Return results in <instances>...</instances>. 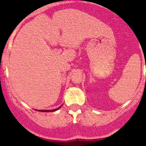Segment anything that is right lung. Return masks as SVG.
Here are the masks:
<instances>
[{"instance_id":"obj_1","label":"right lung","mask_w":146,"mask_h":146,"mask_svg":"<svg viewBox=\"0 0 146 146\" xmlns=\"http://www.w3.org/2000/svg\"><path fill=\"white\" fill-rule=\"evenodd\" d=\"M62 107V105L60 107H58L57 109H55V110H36V111H42V112H50V111H57V110H58L60 108V107Z\"/></svg>"}]
</instances>
